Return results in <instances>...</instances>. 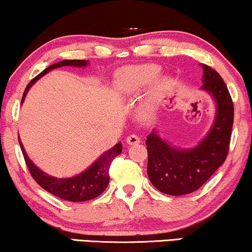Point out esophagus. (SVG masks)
<instances>
[{"instance_id": "1", "label": "esophagus", "mask_w": 252, "mask_h": 252, "mask_svg": "<svg viewBox=\"0 0 252 252\" xmlns=\"http://www.w3.org/2000/svg\"><path fill=\"white\" fill-rule=\"evenodd\" d=\"M140 136L139 135H135V134H132V135H129L128 137L126 139V143L129 144V146H134V144H137L140 143Z\"/></svg>"}]
</instances>
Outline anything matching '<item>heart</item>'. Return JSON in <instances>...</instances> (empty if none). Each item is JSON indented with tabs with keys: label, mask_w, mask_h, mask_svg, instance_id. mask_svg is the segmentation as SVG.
I'll return each mask as SVG.
<instances>
[{
	"label": "heart",
	"mask_w": 252,
	"mask_h": 252,
	"mask_svg": "<svg viewBox=\"0 0 252 252\" xmlns=\"http://www.w3.org/2000/svg\"><path fill=\"white\" fill-rule=\"evenodd\" d=\"M160 68L157 65H142V66L126 67L118 73L117 86L119 92L127 97H137L151 82H154V97L163 94L171 88L172 79L160 77Z\"/></svg>",
	"instance_id": "b5f03b06"
}]
</instances>
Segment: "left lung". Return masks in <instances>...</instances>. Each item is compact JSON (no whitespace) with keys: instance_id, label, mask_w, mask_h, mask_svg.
<instances>
[{"instance_id":"left-lung-1","label":"left lung","mask_w":252,"mask_h":252,"mask_svg":"<svg viewBox=\"0 0 252 252\" xmlns=\"http://www.w3.org/2000/svg\"><path fill=\"white\" fill-rule=\"evenodd\" d=\"M201 89L216 105L213 124L196 147L171 146L153 130L147 136L148 177L158 190L167 195L190 194L202 187L226 160L234 122V106L228 89L218 72L202 64Z\"/></svg>"}]
</instances>
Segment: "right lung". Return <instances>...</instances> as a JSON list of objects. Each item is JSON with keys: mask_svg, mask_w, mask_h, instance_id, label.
I'll return each mask as SVG.
<instances>
[{"mask_svg": "<svg viewBox=\"0 0 252 252\" xmlns=\"http://www.w3.org/2000/svg\"><path fill=\"white\" fill-rule=\"evenodd\" d=\"M89 62L84 60H64L48 66L46 70H43L39 75H36V77L27 85L25 92H24L23 94L22 104L24 99L26 97L29 89L32 87L40 78L46 75L48 72L54 70V68H58L62 66L85 67L87 66ZM18 141L20 148H22L24 159H25L27 167H29L30 170V173L33 177L34 180L36 181V184L41 186L44 190L50 192V194L68 202L89 201V199H93L101 195L109 185V168L110 165H111V161L123 151V144L122 142H118L115 147L111 148V149L103 153L101 156H99L91 166L86 168L84 172H81V173L74 175V177L72 178L58 179L51 177V175L41 171L40 168L30 159V157L27 156L20 139Z\"/></svg>", "mask_w": 252, "mask_h": 252, "instance_id": "add662e5", "label": "right lung"}]
</instances>
